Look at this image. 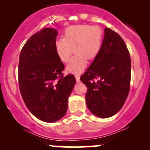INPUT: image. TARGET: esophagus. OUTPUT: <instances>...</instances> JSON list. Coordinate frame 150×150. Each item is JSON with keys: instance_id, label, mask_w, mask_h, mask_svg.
<instances>
[{"instance_id": "esophagus-1", "label": "esophagus", "mask_w": 150, "mask_h": 150, "mask_svg": "<svg viewBox=\"0 0 150 150\" xmlns=\"http://www.w3.org/2000/svg\"><path fill=\"white\" fill-rule=\"evenodd\" d=\"M80 75H75V79H76V81H77V82H80Z\"/></svg>"}]
</instances>
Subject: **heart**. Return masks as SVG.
Instances as JSON below:
<instances>
[{
	"instance_id": "heart-1",
	"label": "heart",
	"mask_w": 150,
	"mask_h": 150,
	"mask_svg": "<svg viewBox=\"0 0 150 150\" xmlns=\"http://www.w3.org/2000/svg\"><path fill=\"white\" fill-rule=\"evenodd\" d=\"M103 37V30L98 26H71L65 30L63 38L55 42V51L62 62L68 63L74 49L76 54L70 60L67 71L80 74L87 65V59H94L100 52Z\"/></svg>"
}]
</instances>
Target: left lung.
<instances>
[{"mask_svg": "<svg viewBox=\"0 0 150 150\" xmlns=\"http://www.w3.org/2000/svg\"><path fill=\"white\" fill-rule=\"evenodd\" d=\"M130 76L131 59L124 41L106 27L100 52L80 77L87 86L85 99L89 111L103 118L118 113L128 97Z\"/></svg>", "mask_w": 150, "mask_h": 150, "instance_id": "obj_1", "label": "left lung"}]
</instances>
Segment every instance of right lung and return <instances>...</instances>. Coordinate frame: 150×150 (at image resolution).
I'll list each match as a JSON object with an SVG mask.
<instances>
[{"label": "right lung", "instance_id": "1", "mask_svg": "<svg viewBox=\"0 0 150 150\" xmlns=\"http://www.w3.org/2000/svg\"><path fill=\"white\" fill-rule=\"evenodd\" d=\"M57 30L44 27L32 35L21 50L19 87L24 102L38 119L53 123L65 116L75 85L73 75L63 76L64 65L56 55Z\"/></svg>", "mask_w": 150, "mask_h": 150}]
</instances>
